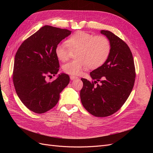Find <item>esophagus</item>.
Wrapping results in <instances>:
<instances>
[{
	"mask_svg": "<svg viewBox=\"0 0 153 153\" xmlns=\"http://www.w3.org/2000/svg\"><path fill=\"white\" fill-rule=\"evenodd\" d=\"M75 78H77V77L75 76H73V75H71V76H70V79H71V80H75Z\"/></svg>",
	"mask_w": 153,
	"mask_h": 153,
	"instance_id": "obj_1",
	"label": "esophagus"
}]
</instances>
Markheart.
Returning <instances> with one entry per match:
<instances>
[{
  "label": "heart",
  "mask_w": 153,
  "mask_h": 153,
  "mask_svg": "<svg viewBox=\"0 0 153 153\" xmlns=\"http://www.w3.org/2000/svg\"><path fill=\"white\" fill-rule=\"evenodd\" d=\"M70 50H76L75 56L77 57L64 64L62 69L66 73L77 75L89 66L95 69L103 65L109 56L111 45L105 36H95L86 32L78 31L69 37L66 42L59 43L55 53L59 60L64 61L68 59Z\"/></svg>",
  "instance_id": "b5f03b06"
}]
</instances>
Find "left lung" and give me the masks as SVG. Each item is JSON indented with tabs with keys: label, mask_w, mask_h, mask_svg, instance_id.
Wrapping results in <instances>:
<instances>
[{
	"label": "left lung",
	"mask_w": 153,
	"mask_h": 153,
	"mask_svg": "<svg viewBox=\"0 0 153 153\" xmlns=\"http://www.w3.org/2000/svg\"><path fill=\"white\" fill-rule=\"evenodd\" d=\"M101 33L110 41V53L102 66L90 73L94 82L81 78L80 100L91 114L105 117L116 112L127 100L136 73L132 53L127 44L110 31L102 30Z\"/></svg>",
	"instance_id": "1"
}]
</instances>
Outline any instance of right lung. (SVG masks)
Here are the masks:
<instances>
[{
  "instance_id": "1",
  "label": "right lung",
  "mask_w": 153,
  "mask_h": 153,
  "mask_svg": "<svg viewBox=\"0 0 153 153\" xmlns=\"http://www.w3.org/2000/svg\"><path fill=\"white\" fill-rule=\"evenodd\" d=\"M71 31L45 25L25 39L18 49L14 62L13 80L16 94L27 108L37 114L52 109L58 103L60 93L69 82L61 73L52 82L46 77L57 75L59 60L56 46Z\"/></svg>"
}]
</instances>
